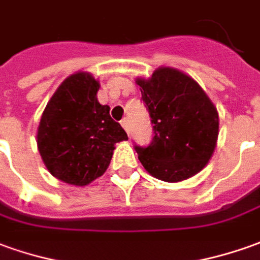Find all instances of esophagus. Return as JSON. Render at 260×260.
<instances>
[{
    "label": "esophagus",
    "instance_id": "esophagus-1",
    "mask_svg": "<svg viewBox=\"0 0 260 260\" xmlns=\"http://www.w3.org/2000/svg\"><path fill=\"white\" fill-rule=\"evenodd\" d=\"M121 126H123V128L126 130L127 134L130 133V126H128V120H127V119L121 120Z\"/></svg>",
    "mask_w": 260,
    "mask_h": 260
}]
</instances>
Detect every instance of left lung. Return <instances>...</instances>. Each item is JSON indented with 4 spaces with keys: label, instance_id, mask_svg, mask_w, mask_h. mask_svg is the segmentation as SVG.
I'll use <instances>...</instances> for the list:
<instances>
[{
    "label": "left lung",
    "instance_id": "8db88e82",
    "mask_svg": "<svg viewBox=\"0 0 260 260\" xmlns=\"http://www.w3.org/2000/svg\"><path fill=\"white\" fill-rule=\"evenodd\" d=\"M153 124L148 146L134 144L139 160L161 181L187 180L207 166L218 139V113L200 85L171 68L137 79Z\"/></svg>",
    "mask_w": 260,
    "mask_h": 260
}]
</instances>
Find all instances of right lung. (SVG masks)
Returning <instances> with one entry per match:
<instances>
[{
    "label": "right lung",
    "instance_id": "right-lung-1",
    "mask_svg": "<svg viewBox=\"0 0 260 260\" xmlns=\"http://www.w3.org/2000/svg\"><path fill=\"white\" fill-rule=\"evenodd\" d=\"M99 82L79 72L66 79L46 105L38 127V150L53 177L87 185L103 174L114 144L127 140L110 107L98 102Z\"/></svg>",
    "mask_w": 260,
    "mask_h": 260
}]
</instances>
